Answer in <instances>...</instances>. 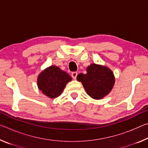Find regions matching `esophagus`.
<instances>
[{
	"instance_id": "1",
	"label": "esophagus",
	"mask_w": 148,
	"mask_h": 148,
	"mask_svg": "<svg viewBox=\"0 0 148 148\" xmlns=\"http://www.w3.org/2000/svg\"><path fill=\"white\" fill-rule=\"evenodd\" d=\"M77 75H78V73H77L76 72H72V78L74 79H76V77H77Z\"/></svg>"
}]
</instances>
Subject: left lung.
Wrapping results in <instances>:
<instances>
[{
  "label": "left lung",
  "instance_id": "8db88e82",
  "mask_svg": "<svg viewBox=\"0 0 148 148\" xmlns=\"http://www.w3.org/2000/svg\"><path fill=\"white\" fill-rule=\"evenodd\" d=\"M86 74H79L78 81L81 82L88 95L94 99H101L109 94L114 84V74L109 68L91 64Z\"/></svg>",
  "mask_w": 148,
  "mask_h": 148
}]
</instances>
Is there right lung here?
Segmentation results:
<instances>
[{
  "label": "right lung",
  "mask_w": 148,
  "mask_h": 148,
  "mask_svg": "<svg viewBox=\"0 0 148 148\" xmlns=\"http://www.w3.org/2000/svg\"><path fill=\"white\" fill-rule=\"evenodd\" d=\"M71 80L66 72L56 66H51L39 74L37 86L44 95L53 99L61 94L66 84Z\"/></svg>",
  "instance_id": "add662e5"
}]
</instances>
